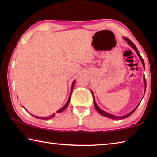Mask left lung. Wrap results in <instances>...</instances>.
<instances>
[{"label": "left lung", "mask_w": 157, "mask_h": 157, "mask_svg": "<svg viewBox=\"0 0 157 157\" xmlns=\"http://www.w3.org/2000/svg\"><path fill=\"white\" fill-rule=\"evenodd\" d=\"M123 39H124V40H125V41L127 42V44H128L129 45V46H131V47L132 48L135 50V51H136V54L138 55V56H139V57L140 58V62H141V63H142L143 68H145V63H144V61H143L142 57L140 56V53H139V50H138L137 48L136 47V46H135V45L134 44V43H133L132 41H130V39H129L128 38H126V37H123ZM143 82H144V84H145V89H146V81H145V75H143ZM91 93H92V94H93V98H94V106H95V109H96V111H98V113H99L100 114V115H102V116H103L107 117V118H111V119H113V120H116V119H118H118H119V120H121V119L126 118H127V117H129V116H131L132 114L133 113H134L135 111H136V109H137V107H139V105H140V102L139 104L136 106V108H135L134 110H132V111H131V112H129L128 114H127V115H124V116H114V115H113V114L109 113H107V112H106V111H103V110L101 109H100V108L98 106L96 102H95L94 93H93V91H91ZM144 95H145V94H144Z\"/></svg>", "instance_id": "8db88e82"}]
</instances>
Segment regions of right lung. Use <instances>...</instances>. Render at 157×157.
<instances>
[{
	"label": "right lung",
	"instance_id": "obj_1",
	"mask_svg": "<svg viewBox=\"0 0 157 157\" xmlns=\"http://www.w3.org/2000/svg\"><path fill=\"white\" fill-rule=\"evenodd\" d=\"M75 80H74L73 81V84H72V86H71V94H70V95H69V98H68V100H67V102H66V103L65 104V105L63 106V107H62L60 109H59L57 111V113H61V112H62V111H64L66 108L68 107V105H69V102H70V100H71V94H72V91H73V87H74V85H75ZM24 108V107H23ZM25 109V108H24ZM34 118H39V119H45V120H48V119H50V118H52L53 117H55V113H53L52 115H51V116H47V117H39V116H33Z\"/></svg>",
	"mask_w": 157,
	"mask_h": 157
}]
</instances>
